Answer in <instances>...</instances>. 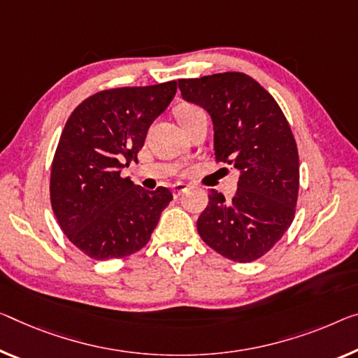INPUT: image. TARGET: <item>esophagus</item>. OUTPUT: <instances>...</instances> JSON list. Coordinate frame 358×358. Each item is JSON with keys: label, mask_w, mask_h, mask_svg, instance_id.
<instances>
[{"label": "esophagus", "mask_w": 358, "mask_h": 358, "mask_svg": "<svg viewBox=\"0 0 358 358\" xmlns=\"http://www.w3.org/2000/svg\"><path fill=\"white\" fill-rule=\"evenodd\" d=\"M187 189H189V187H187L185 184H174L173 185V195L178 198V196L182 195Z\"/></svg>", "instance_id": "obj_1"}]
</instances>
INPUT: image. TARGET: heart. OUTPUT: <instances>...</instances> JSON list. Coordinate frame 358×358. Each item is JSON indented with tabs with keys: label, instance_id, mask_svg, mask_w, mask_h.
<instances>
[{
	"label": "heart",
	"instance_id": "heart-1",
	"mask_svg": "<svg viewBox=\"0 0 358 358\" xmlns=\"http://www.w3.org/2000/svg\"><path fill=\"white\" fill-rule=\"evenodd\" d=\"M198 112H201V110L196 108V107H192V106H185V107H182V108H179L178 120H179V122H182V120H187V118L194 117V115L198 113Z\"/></svg>",
	"mask_w": 358,
	"mask_h": 358
}]
</instances>
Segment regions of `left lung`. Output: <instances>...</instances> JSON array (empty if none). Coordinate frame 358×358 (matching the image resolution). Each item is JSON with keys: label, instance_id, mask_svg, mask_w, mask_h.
Returning <instances> with one entry per match:
<instances>
[{"label": "left lung", "instance_id": "obj_1", "mask_svg": "<svg viewBox=\"0 0 358 358\" xmlns=\"http://www.w3.org/2000/svg\"><path fill=\"white\" fill-rule=\"evenodd\" d=\"M178 83L184 101L210 113L216 160L240 173L232 200L210 190V203L196 221L198 234L227 259L256 261L294 219L299 157L289 124L275 99L240 71Z\"/></svg>", "mask_w": 358, "mask_h": 358}]
</instances>
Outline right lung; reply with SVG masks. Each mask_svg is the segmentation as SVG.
<instances>
[{"label":"right lung","mask_w":358,"mask_h":358,"mask_svg":"<svg viewBox=\"0 0 358 358\" xmlns=\"http://www.w3.org/2000/svg\"><path fill=\"white\" fill-rule=\"evenodd\" d=\"M176 90L178 83L168 81L101 91L65 123L51 168V205L67 238L92 259L144 248L173 200L166 187L148 192L122 169L137 162L148 128Z\"/></svg>","instance_id":"obj_1"}]
</instances>
